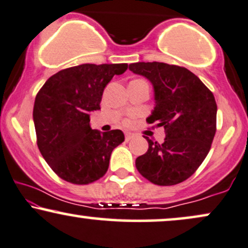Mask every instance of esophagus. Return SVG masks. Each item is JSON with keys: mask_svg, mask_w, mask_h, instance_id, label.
Segmentation results:
<instances>
[{"mask_svg": "<svg viewBox=\"0 0 248 248\" xmlns=\"http://www.w3.org/2000/svg\"><path fill=\"white\" fill-rule=\"evenodd\" d=\"M133 137H134L133 134H130V133H127L126 135H124V140H126V141L128 142V141H130V140H132Z\"/></svg>", "mask_w": 248, "mask_h": 248, "instance_id": "esophagus-1", "label": "esophagus"}]
</instances>
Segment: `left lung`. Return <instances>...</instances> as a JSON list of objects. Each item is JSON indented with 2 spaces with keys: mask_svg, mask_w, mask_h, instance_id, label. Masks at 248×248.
Instances as JSON below:
<instances>
[{
  "mask_svg": "<svg viewBox=\"0 0 248 248\" xmlns=\"http://www.w3.org/2000/svg\"><path fill=\"white\" fill-rule=\"evenodd\" d=\"M129 70L153 83L156 106L147 122H157L166 135L162 144L145 137L149 149L136 158L137 171L158 186L183 183L207 157L216 134L213 92L192 71L175 64L136 62Z\"/></svg>",
  "mask_w": 248,
  "mask_h": 248,
  "instance_id": "left-lung-1",
  "label": "left lung"
}]
</instances>
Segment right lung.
<instances>
[{
	"label": "right lung",
	"mask_w": 248,
	"mask_h": 248,
	"mask_svg": "<svg viewBox=\"0 0 248 248\" xmlns=\"http://www.w3.org/2000/svg\"><path fill=\"white\" fill-rule=\"evenodd\" d=\"M127 63H85L50 76L35 97L37 145L50 169L74 185H88L107 172L113 149L124 141L121 130L91 129L90 113L100 109L104 89Z\"/></svg>",
	"instance_id": "1"
}]
</instances>
